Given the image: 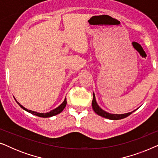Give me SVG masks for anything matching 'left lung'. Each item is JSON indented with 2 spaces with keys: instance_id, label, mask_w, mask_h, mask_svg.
Returning <instances> with one entry per match:
<instances>
[{
  "instance_id": "8db88e82",
  "label": "left lung",
  "mask_w": 158,
  "mask_h": 158,
  "mask_svg": "<svg viewBox=\"0 0 158 158\" xmlns=\"http://www.w3.org/2000/svg\"><path fill=\"white\" fill-rule=\"evenodd\" d=\"M93 95H94V98H93V101H92L93 109H94V111L96 112L98 115L102 116V117H103V118H108V119H111V120L122 119V118L127 117V116L130 115L131 114H132V112L135 111H133L131 112H129V113L122 114H114L109 113V112L105 111L104 110H103L100 106H99L98 105V103H97V102H96V96H95L94 93L93 94Z\"/></svg>"
}]
</instances>
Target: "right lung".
<instances>
[{"label":"right lung","mask_w":158,"mask_h":158,"mask_svg":"<svg viewBox=\"0 0 158 158\" xmlns=\"http://www.w3.org/2000/svg\"><path fill=\"white\" fill-rule=\"evenodd\" d=\"M16 102L19 106H20L21 108H22L23 110H25L26 111L29 112V113L31 114H34V115H35V116H40V117H43V118L51 117V116H55L58 114L61 113V112L63 111V109H64V108H65L66 104H67V100H66V98H64L63 102H62L61 104L59 106L56 108V109L52 110V111H50L49 112H47V113H38V112H36V111H31V110H29V109H26L25 107H23L22 105H21L20 103H19L17 101H16Z\"/></svg>","instance_id":"add662e5"}]
</instances>
